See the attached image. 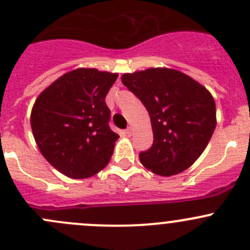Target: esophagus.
<instances>
[{
  "label": "esophagus",
  "instance_id": "obj_1",
  "mask_svg": "<svg viewBox=\"0 0 250 250\" xmlns=\"http://www.w3.org/2000/svg\"><path fill=\"white\" fill-rule=\"evenodd\" d=\"M125 134H127L128 137H130V135L133 134V128L132 127H128L127 129H125Z\"/></svg>",
  "mask_w": 250,
  "mask_h": 250
}]
</instances>
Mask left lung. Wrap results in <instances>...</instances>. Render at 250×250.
<instances>
[{
  "mask_svg": "<svg viewBox=\"0 0 250 250\" xmlns=\"http://www.w3.org/2000/svg\"><path fill=\"white\" fill-rule=\"evenodd\" d=\"M122 83L144 104L154 143L140 152L145 168L173 176L192 166L216 127V105L210 91L176 69L157 67L125 73Z\"/></svg>",
  "mask_w": 250,
  "mask_h": 250,
  "instance_id": "1",
  "label": "left lung"
}]
</instances>
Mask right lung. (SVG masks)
I'll return each mask as SVG.
<instances>
[{"mask_svg":"<svg viewBox=\"0 0 250 250\" xmlns=\"http://www.w3.org/2000/svg\"><path fill=\"white\" fill-rule=\"evenodd\" d=\"M117 73L77 68L48 85L33 106L30 125L42 156L64 176L89 178L110 161L120 138L105 103Z\"/></svg>","mask_w":250,"mask_h":250,"instance_id":"right-lung-1","label":"right lung"}]
</instances>
